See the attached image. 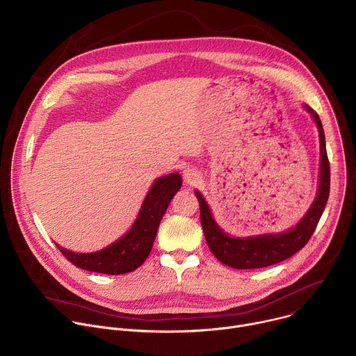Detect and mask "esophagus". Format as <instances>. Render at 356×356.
Returning a JSON list of instances; mask_svg holds the SVG:
<instances>
[{
	"mask_svg": "<svg viewBox=\"0 0 356 356\" xmlns=\"http://www.w3.org/2000/svg\"><path fill=\"white\" fill-rule=\"evenodd\" d=\"M183 179H184V181H186L187 184L194 186L195 183H198V180L201 179V176H200V173H198L195 169H193V168H186V169L183 170Z\"/></svg>",
	"mask_w": 356,
	"mask_h": 356,
	"instance_id": "34e87169",
	"label": "esophagus"
}]
</instances>
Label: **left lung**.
Returning <instances> with one entry per match:
<instances>
[{"mask_svg": "<svg viewBox=\"0 0 356 356\" xmlns=\"http://www.w3.org/2000/svg\"><path fill=\"white\" fill-rule=\"evenodd\" d=\"M306 110L313 115L320 134V184L312 207L294 228L282 234H268L250 238L229 236L214 221L210 207L200 191H195L200 204V220L206 241L213 255L224 265L234 269H258L279 264L293 257L302 246H306L316 231L330 195V162L321 120L309 106H306Z\"/></svg>", "mask_w": 356, "mask_h": 356, "instance_id": "left-lung-1", "label": "left lung"}]
</instances>
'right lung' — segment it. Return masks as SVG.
<instances>
[{
	"mask_svg": "<svg viewBox=\"0 0 356 356\" xmlns=\"http://www.w3.org/2000/svg\"><path fill=\"white\" fill-rule=\"evenodd\" d=\"M180 187L181 176L179 173L159 177L146 194L138 218L131 229L117 242L104 249L91 253H77L67 250L58 243L56 246L69 262L84 270L104 275L132 272L149 257L163 214Z\"/></svg>",
	"mask_w": 356,
	"mask_h": 356,
	"instance_id": "obj_1",
	"label": "right lung"
}]
</instances>
